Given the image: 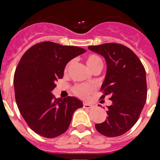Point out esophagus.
I'll return each instance as SVG.
<instances>
[{"label": "esophagus", "mask_w": 160, "mask_h": 160, "mask_svg": "<svg viewBox=\"0 0 160 160\" xmlns=\"http://www.w3.org/2000/svg\"><path fill=\"white\" fill-rule=\"evenodd\" d=\"M83 107H84V108H87V109H90L92 107V106L90 105V104H89V103L85 102L84 104H83Z\"/></svg>", "instance_id": "1"}]
</instances>
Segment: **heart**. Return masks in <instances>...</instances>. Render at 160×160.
Masks as SVG:
<instances>
[{
    "instance_id": "b5f03b06",
    "label": "heart",
    "mask_w": 160,
    "mask_h": 160,
    "mask_svg": "<svg viewBox=\"0 0 160 160\" xmlns=\"http://www.w3.org/2000/svg\"><path fill=\"white\" fill-rule=\"evenodd\" d=\"M86 63H87V66H88V68L90 70L95 67L102 68V61L101 58L98 57L96 54L88 55L87 58H86ZM70 65H71V62H70L66 65V70H68ZM92 87H90L89 85L86 84L78 85V86H76L73 88V92H74V94L78 96V97L82 98H87L92 93Z\"/></svg>"
}]
</instances>
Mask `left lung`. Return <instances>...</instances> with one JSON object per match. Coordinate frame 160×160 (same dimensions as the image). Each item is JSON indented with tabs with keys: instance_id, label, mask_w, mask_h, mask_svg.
Listing matches in <instances>:
<instances>
[{
	"instance_id": "obj_1",
	"label": "left lung",
	"mask_w": 160,
	"mask_h": 160,
	"mask_svg": "<svg viewBox=\"0 0 160 160\" xmlns=\"http://www.w3.org/2000/svg\"><path fill=\"white\" fill-rule=\"evenodd\" d=\"M88 49L105 58L107 73L101 98L109 95L112 101L107 107V120L95 124V128L105 136H119L135 125L146 102V71L136 54L123 45L106 43Z\"/></svg>"
}]
</instances>
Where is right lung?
Here are the masks:
<instances>
[{
	"instance_id": "add662e5",
	"label": "right lung",
	"mask_w": 160,
	"mask_h": 160,
	"mask_svg": "<svg viewBox=\"0 0 160 160\" xmlns=\"http://www.w3.org/2000/svg\"><path fill=\"white\" fill-rule=\"evenodd\" d=\"M86 51L44 42L29 48L20 60L13 78L17 105L28 126L41 136L55 138L66 132L73 112L83 107L75 97L56 98L52 90L66 64Z\"/></svg>"
}]
</instances>
